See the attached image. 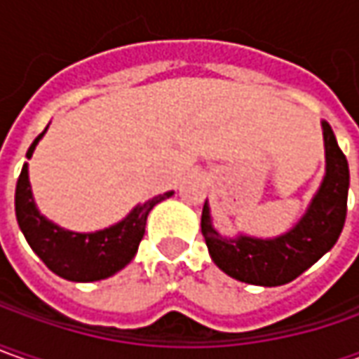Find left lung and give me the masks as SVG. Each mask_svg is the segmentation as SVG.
I'll return each instance as SVG.
<instances>
[{
	"label": "left lung",
	"instance_id": "left-lung-1",
	"mask_svg": "<svg viewBox=\"0 0 359 359\" xmlns=\"http://www.w3.org/2000/svg\"><path fill=\"white\" fill-rule=\"evenodd\" d=\"M326 147V177L300 222L276 238H224L210 222V208L204 203L201 229L215 264L254 286H282L298 278L338 242L348 212L350 168L338 147L334 130L322 121Z\"/></svg>",
	"mask_w": 359,
	"mask_h": 359
}]
</instances>
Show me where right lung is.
<instances>
[{
  "label": "right lung",
  "instance_id": "add662e5",
  "mask_svg": "<svg viewBox=\"0 0 359 359\" xmlns=\"http://www.w3.org/2000/svg\"><path fill=\"white\" fill-rule=\"evenodd\" d=\"M45 130L32 142L27 158H32ZM168 196H172V191L133 208L129 217L115 226L87 234L71 232L39 215L33 201L27 165H23L15 187V217L27 244L51 272L71 282H95L117 274L135 258L144 236L149 212Z\"/></svg>",
  "mask_w": 359,
  "mask_h": 359
}]
</instances>
